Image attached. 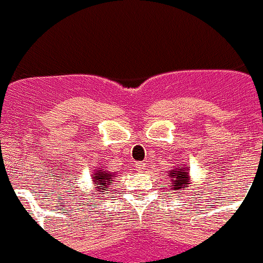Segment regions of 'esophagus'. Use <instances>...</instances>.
Listing matches in <instances>:
<instances>
[{
    "label": "esophagus",
    "mask_w": 263,
    "mask_h": 263,
    "mask_svg": "<svg viewBox=\"0 0 263 263\" xmlns=\"http://www.w3.org/2000/svg\"><path fill=\"white\" fill-rule=\"evenodd\" d=\"M135 168H137V170L139 171V173H143V171L145 170V166H144V163L137 162V163H135Z\"/></svg>",
    "instance_id": "1"
}]
</instances>
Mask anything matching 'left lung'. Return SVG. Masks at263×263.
Instances as JSON below:
<instances>
[{"mask_svg": "<svg viewBox=\"0 0 263 263\" xmlns=\"http://www.w3.org/2000/svg\"><path fill=\"white\" fill-rule=\"evenodd\" d=\"M171 181H173V188L179 191V189L188 188L189 184V176H188V168L183 167L181 166L180 168H174V170L170 171Z\"/></svg>", "mask_w": 263, "mask_h": 263, "instance_id": "obj_1", "label": "left lung"}]
</instances>
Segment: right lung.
<instances>
[{"label": "right lung", "mask_w": 263, "mask_h": 263, "mask_svg": "<svg viewBox=\"0 0 263 263\" xmlns=\"http://www.w3.org/2000/svg\"><path fill=\"white\" fill-rule=\"evenodd\" d=\"M93 179H95L93 181L97 184L98 191H105V188L108 185V183L112 181V175H111L108 171L100 170V173H96V176H93Z\"/></svg>", "instance_id": "add662e5"}]
</instances>
